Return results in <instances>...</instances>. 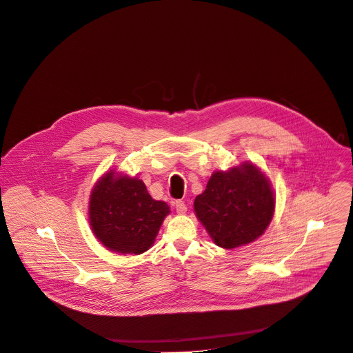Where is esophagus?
I'll return each instance as SVG.
<instances>
[{
  "label": "esophagus",
  "mask_w": 353,
  "mask_h": 353,
  "mask_svg": "<svg viewBox=\"0 0 353 353\" xmlns=\"http://www.w3.org/2000/svg\"><path fill=\"white\" fill-rule=\"evenodd\" d=\"M174 206H175V209H176V213H179V214H183L185 212H186V205H185V202H182V201H176L175 203H174Z\"/></svg>",
  "instance_id": "esophagus-1"
}]
</instances>
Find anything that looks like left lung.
<instances>
[{"label": "left lung", "mask_w": 353, "mask_h": 353, "mask_svg": "<svg viewBox=\"0 0 353 353\" xmlns=\"http://www.w3.org/2000/svg\"><path fill=\"white\" fill-rule=\"evenodd\" d=\"M193 206L213 241L232 250L262 236L275 210V198L268 178L245 163L214 172Z\"/></svg>", "instance_id": "obj_1"}]
</instances>
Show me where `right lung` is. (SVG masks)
<instances>
[{
	"instance_id": "obj_1",
	"label": "right lung",
	"mask_w": 353,
	"mask_h": 353,
	"mask_svg": "<svg viewBox=\"0 0 353 353\" xmlns=\"http://www.w3.org/2000/svg\"><path fill=\"white\" fill-rule=\"evenodd\" d=\"M170 208L154 201L139 178L103 175L90 199V224L110 251L143 254L154 243Z\"/></svg>"
}]
</instances>
